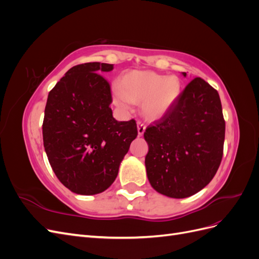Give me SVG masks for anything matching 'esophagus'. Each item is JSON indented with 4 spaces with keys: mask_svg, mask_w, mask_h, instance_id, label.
Here are the masks:
<instances>
[{
    "mask_svg": "<svg viewBox=\"0 0 259 259\" xmlns=\"http://www.w3.org/2000/svg\"><path fill=\"white\" fill-rule=\"evenodd\" d=\"M137 131H138V135L143 136L146 131V125L143 122H137Z\"/></svg>",
    "mask_w": 259,
    "mask_h": 259,
    "instance_id": "obj_1",
    "label": "esophagus"
}]
</instances>
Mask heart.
<instances>
[{"instance_id": "b5f03b06", "label": "heart", "mask_w": 259, "mask_h": 259, "mask_svg": "<svg viewBox=\"0 0 259 259\" xmlns=\"http://www.w3.org/2000/svg\"><path fill=\"white\" fill-rule=\"evenodd\" d=\"M180 81L177 76H165L152 71H131L113 89L116 106L127 109L131 104H142L143 115L149 121L160 120L177 100Z\"/></svg>"}]
</instances>
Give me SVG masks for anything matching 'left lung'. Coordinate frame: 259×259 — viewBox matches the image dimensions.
<instances>
[{"instance_id": "left-lung-1", "label": "left lung", "mask_w": 259, "mask_h": 259, "mask_svg": "<svg viewBox=\"0 0 259 259\" xmlns=\"http://www.w3.org/2000/svg\"><path fill=\"white\" fill-rule=\"evenodd\" d=\"M225 128L218 92L194 77L170 110L144 134L149 147L147 176L153 189L183 199L208 185L223 159Z\"/></svg>"}]
</instances>
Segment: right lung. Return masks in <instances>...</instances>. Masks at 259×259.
Returning a JSON list of instances; mask_svg holds the SVG:
<instances>
[{
    "label": "right lung",
    "mask_w": 259,
    "mask_h": 259,
    "mask_svg": "<svg viewBox=\"0 0 259 259\" xmlns=\"http://www.w3.org/2000/svg\"><path fill=\"white\" fill-rule=\"evenodd\" d=\"M112 69L101 62L74 66L48 97L45 152L60 183L77 194L108 189L138 134L134 119L119 122L112 115L110 84L99 74Z\"/></svg>",
    "instance_id": "right-lung-1"
}]
</instances>
